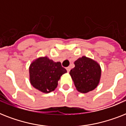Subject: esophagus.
I'll return each mask as SVG.
<instances>
[{"label":"esophagus","mask_w":126,"mask_h":126,"mask_svg":"<svg viewBox=\"0 0 126 126\" xmlns=\"http://www.w3.org/2000/svg\"><path fill=\"white\" fill-rule=\"evenodd\" d=\"M66 70H67V71H68V73H69V71H70V67H68V68H66Z\"/></svg>","instance_id":"obj_1"}]
</instances>
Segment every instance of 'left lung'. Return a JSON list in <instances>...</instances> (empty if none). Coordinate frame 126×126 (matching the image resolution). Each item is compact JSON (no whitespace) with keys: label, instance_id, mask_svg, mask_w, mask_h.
I'll return each mask as SVG.
<instances>
[{"label":"left lung","instance_id":"obj_1","mask_svg":"<svg viewBox=\"0 0 126 126\" xmlns=\"http://www.w3.org/2000/svg\"><path fill=\"white\" fill-rule=\"evenodd\" d=\"M74 64L75 68L71 69L69 74L77 90L81 93H87L95 89L101 77L99 64L86 57L79 58Z\"/></svg>","mask_w":126,"mask_h":126}]
</instances>
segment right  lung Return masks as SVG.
<instances>
[{
	"label": "right lung",
	"mask_w": 126,
	"mask_h": 126,
	"mask_svg": "<svg viewBox=\"0 0 126 126\" xmlns=\"http://www.w3.org/2000/svg\"><path fill=\"white\" fill-rule=\"evenodd\" d=\"M66 72L60 62H55L47 57H40L29 67L30 81L38 90L49 93L55 90L60 77Z\"/></svg>",
	"instance_id": "1"
}]
</instances>
